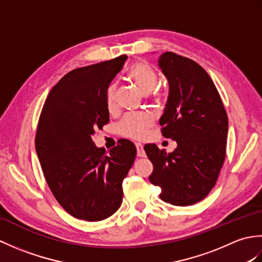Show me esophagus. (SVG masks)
I'll return each mask as SVG.
<instances>
[{
	"mask_svg": "<svg viewBox=\"0 0 262 262\" xmlns=\"http://www.w3.org/2000/svg\"><path fill=\"white\" fill-rule=\"evenodd\" d=\"M136 149H137V157L140 158H145V151H144V148L142 146V144L140 143H136Z\"/></svg>",
	"mask_w": 262,
	"mask_h": 262,
	"instance_id": "obj_1",
	"label": "esophagus"
}]
</instances>
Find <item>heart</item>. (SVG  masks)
Segmentation results:
<instances>
[{"instance_id":"1","label":"heart","mask_w":262,"mask_h":262,"mask_svg":"<svg viewBox=\"0 0 262 262\" xmlns=\"http://www.w3.org/2000/svg\"><path fill=\"white\" fill-rule=\"evenodd\" d=\"M127 75L144 94L152 93L159 82L157 72L144 60L132 64L128 69ZM116 84H110L105 92V104L110 111L114 110L116 104ZM163 100L164 94L162 92L154 93L155 102L161 103ZM153 117L148 114L128 115L120 121L118 129L122 136L132 138V140H143L146 137L149 128L153 126Z\"/></svg>"}]
</instances>
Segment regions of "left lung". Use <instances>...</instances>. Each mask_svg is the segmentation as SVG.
Masks as SVG:
<instances>
[{"mask_svg":"<svg viewBox=\"0 0 262 262\" xmlns=\"http://www.w3.org/2000/svg\"><path fill=\"white\" fill-rule=\"evenodd\" d=\"M159 66L169 81V98L160 119L161 133L177 141L172 153L145 145L153 164L152 185L174 206L203 200L214 188L226 155L229 121L213 80L194 60L165 52Z\"/></svg>","mask_w":262,"mask_h":262,"instance_id":"obj_1","label":"left lung"}]
</instances>
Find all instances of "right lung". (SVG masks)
<instances>
[{
	"mask_svg": "<svg viewBox=\"0 0 262 262\" xmlns=\"http://www.w3.org/2000/svg\"><path fill=\"white\" fill-rule=\"evenodd\" d=\"M127 56L75 69L55 85L43 104L36 133V152L47 185L75 219L98 222L122 202V181L136 147L122 140L105 152L92 135L109 122L105 92Z\"/></svg>",
	"mask_w": 262,
	"mask_h": 262,
	"instance_id": "obj_1",
	"label": "right lung"
}]
</instances>
